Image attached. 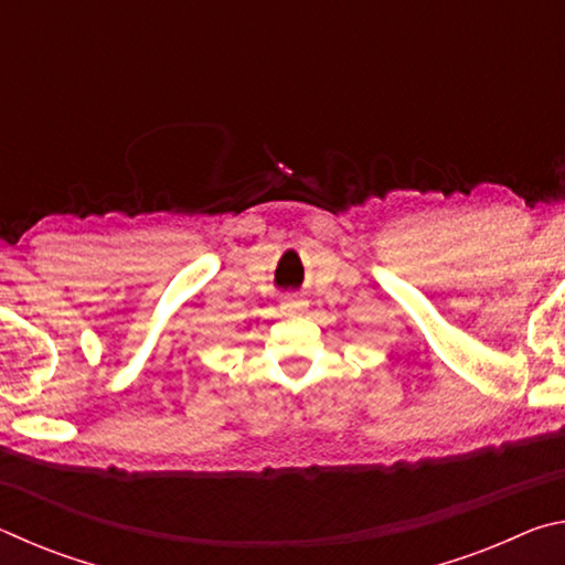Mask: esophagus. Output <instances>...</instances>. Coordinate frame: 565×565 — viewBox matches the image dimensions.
<instances>
[{
  "instance_id": "esophagus-1",
  "label": "esophagus",
  "mask_w": 565,
  "mask_h": 565,
  "mask_svg": "<svg viewBox=\"0 0 565 565\" xmlns=\"http://www.w3.org/2000/svg\"><path fill=\"white\" fill-rule=\"evenodd\" d=\"M306 306H309V301L301 299V296H286L281 301V311L286 317H299V313L306 311Z\"/></svg>"
}]
</instances>
